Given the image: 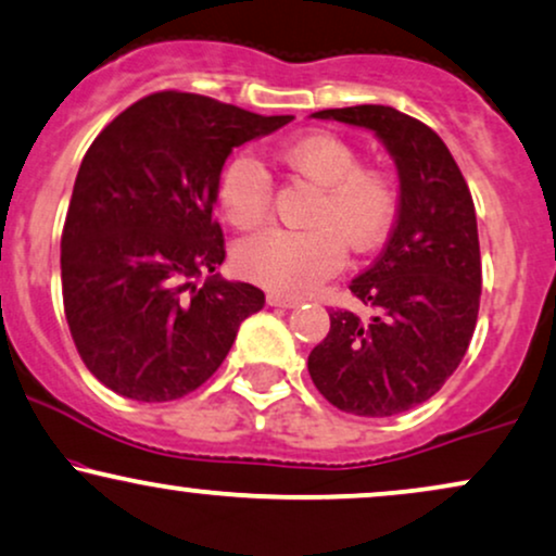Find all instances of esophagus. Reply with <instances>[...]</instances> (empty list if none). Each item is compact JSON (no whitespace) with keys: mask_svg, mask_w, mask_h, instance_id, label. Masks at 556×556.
Listing matches in <instances>:
<instances>
[{"mask_svg":"<svg viewBox=\"0 0 556 556\" xmlns=\"http://www.w3.org/2000/svg\"><path fill=\"white\" fill-rule=\"evenodd\" d=\"M269 305L274 307H295L300 305V298H292V295H279V292H269Z\"/></svg>","mask_w":556,"mask_h":556,"instance_id":"1","label":"esophagus"}]
</instances>
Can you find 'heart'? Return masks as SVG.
<instances>
[{
    "label": "heart",
    "mask_w": 556,
    "mask_h": 556,
    "mask_svg": "<svg viewBox=\"0 0 556 556\" xmlns=\"http://www.w3.org/2000/svg\"><path fill=\"white\" fill-rule=\"evenodd\" d=\"M279 163L318 186L305 214L307 230H264L236 245V266L245 279L269 290L303 295L342 269L346 249L370 253L399 217L401 189L393 173L359 165V152L337 134L313 131L277 152ZM217 199L240 230L264 225L271 214L269 170L251 152H240L219 176Z\"/></svg>",
    "instance_id": "b5f03b06"
}]
</instances>
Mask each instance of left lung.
Returning <instances> with one entry per match:
<instances>
[{"instance_id": "1", "label": "left lung", "mask_w": 556, "mask_h": 556, "mask_svg": "<svg viewBox=\"0 0 556 556\" xmlns=\"http://www.w3.org/2000/svg\"><path fill=\"white\" fill-rule=\"evenodd\" d=\"M383 139L399 168L396 225L376 264L350 282L370 316L329 311L331 329L307 357L329 404L393 417L432 399L469 350L479 316L481 256L466 178L430 126L391 105L316 111Z\"/></svg>"}]
</instances>
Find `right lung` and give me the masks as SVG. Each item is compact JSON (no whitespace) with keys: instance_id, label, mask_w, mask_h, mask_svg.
<instances>
[{"instance_id":"1","label":"right lung","mask_w":556,"mask_h":556,"mask_svg":"<svg viewBox=\"0 0 556 556\" xmlns=\"http://www.w3.org/2000/svg\"><path fill=\"white\" fill-rule=\"evenodd\" d=\"M292 116H258L193 92H152L98 134L79 165L62 232V295L87 370L118 396L173 401L230 352L264 292L217 274L212 219L232 147Z\"/></svg>"}]
</instances>
